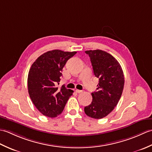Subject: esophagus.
I'll return each instance as SVG.
<instances>
[{"label":"esophagus","instance_id":"1","mask_svg":"<svg viewBox=\"0 0 152 152\" xmlns=\"http://www.w3.org/2000/svg\"><path fill=\"white\" fill-rule=\"evenodd\" d=\"M76 92L77 93H81L82 92V90H79V89H76Z\"/></svg>","mask_w":152,"mask_h":152}]
</instances>
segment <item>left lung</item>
<instances>
[{
    "instance_id": "obj_1",
    "label": "left lung",
    "mask_w": 152,
    "mask_h": 152,
    "mask_svg": "<svg viewBox=\"0 0 152 152\" xmlns=\"http://www.w3.org/2000/svg\"><path fill=\"white\" fill-rule=\"evenodd\" d=\"M89 55L95 77L97 91L91 93V104L84 108L87 115L94 119L106 117L114 109L124 87V75L120 64L112 55L101 50L85 51Z\"/></svg>"
}]
</instances>
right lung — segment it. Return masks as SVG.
Segmentation results:
<instances>
[{
  "instance_id": "1",
  "label": "right lung",
  "mask_w": 152,
  "mask_h": 152,
  "mask_svg": "<svg viewBox=\"0 0 152 152\" xmlns=\"http://www.w3.org/2000/svg\"><path fill=\"white\" fill-rule=\"evenodd\" d=\"M76 51L69 52L59 50L47 51L37 58L28 74V91L32 102L44 115L55 118L61 114L73 91L62 86L60 77L66 61Z\"/></svg>"
}]
</instances>
